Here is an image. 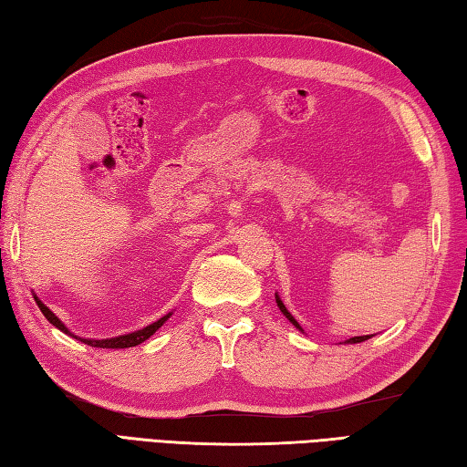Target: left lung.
<instances>
[{
  "label": "left lung",
  "instance_id": "obj_1",
  "mask_svg": "<svg viewBox=\"0 0 467 467\" xmlns=\"http://www.w3.org/2000/svg\"><path fill=\"white\" fill-rule=\"evenodd\" d=\"M275 302H278V308L282 310V314H284V317H286V318H288V320L292 322V325H294V327H296L298 330H302V328H300V325H298V322H296V318H294V317H292V314L288 312V308H286V306H284V302H282V300H280L278 296H275ZM367 338H370V337H353V338H348L347 342H363V340H367Z\"/></svg>",
  "mask_w": 467,
  "mask_h": 467
}]
</instances>
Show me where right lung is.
I'll list each match as a JSON object with an SVG mask.
<instances>
[{
  "mask_svg": "<svg viewBox=\"0 0 467 467\" xmlns=\"http://www.w3.org/2000/svg\"><path fill=\"white\" fill-rule=\"evenodd\" d=\"M34 298H36V296H34ZM36 302H37V306H40L44 317H46L47 320H50V325H54L58 330L66 332V335L74 337L72 332L62 325L60 318L56 317V314H54L50 308H47L46 304H42V300L36 298ZM169 317H171V314H167V317H163V318H159L157 322H153V325H149V327H145L142 330H135V332H130V335H122V337H117V338H102V340H90V338H78V337H74V338H78V340H82V342H87V345L97 347V348H129V347H137V345H140V342H145L150 335H155V332L165 325V320H167Z\"/></svg>",
  "mask_w": 467,
  "mask_h": 467,
  "instance_id": "right-lung-1",
  "label": "right lung"
}]
</instances>
